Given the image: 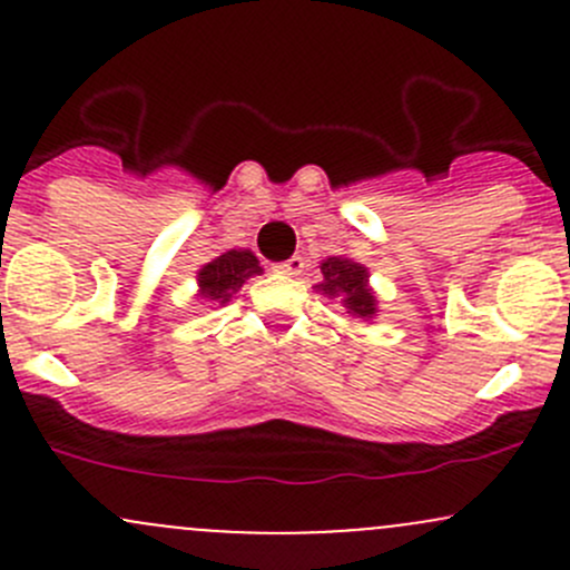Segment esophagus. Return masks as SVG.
<instances>
[{
    "mask_svg": "<svg viewBox=\"0 0 570 570\" xmlns=\"http://www.w3.org/2000/svg\"><path fill=\"white\" fill-rule=\"evenodd\" d=\"M278 269L284 275H301L303 269H306V258H303V256H292V258H286V262H281Z\"/></svg>",
    "mask_w": 570,
    "mask_h": 570,
    "instance_id": "esophagus-1",
    "label": "esophagus"
}]
</instances>
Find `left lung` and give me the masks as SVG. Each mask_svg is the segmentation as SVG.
<instances>
[{
    "instance_id": "obj_1",
    "label": "left lung",
    "mask_w": 570,
    "mask_h": 570,
    "mask_svg": "<svg viewBox=\"0 0 570 570\" xmlns=\"http://www.w3.org/2000/svg\"><path fill=\"white\" fill-rule=\"evenodd\" d=\"M322 278L325 284L322 292L325 295H342L344 306H347V314H355V317H372L375 314V295L366 286V267L364 264L353 262V258L331 256L327 262H322Z\"/></svg>"
}]
</instances>
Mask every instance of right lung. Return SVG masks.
Wrapping results in <instances>:
<instances>
[{"label":"right lung","mask_w":570,"mask_h":570,"mask_svg":"<svg viewBox=\"0 0 570 570\" xmlns=\"http://www.w3.org/2000/svg\"><path fill=\"white\" fill-rule=\"evenodd\" d=\"M262 273L258 267V258L250 250H228L223 256H217L215 262L206 264L198 273L200 295L209 297V301H232L234 292L250 278V275Z\"/></svg>","instance_id":"add662e5"}]
</instances>
